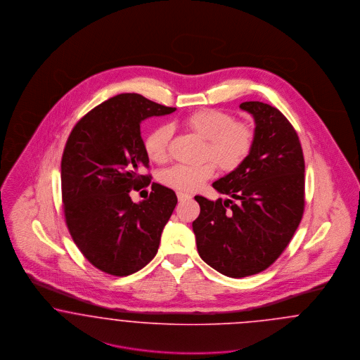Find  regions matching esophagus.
<instances>
[{
  "mask_svg": "<svg viewBox=\"0 0 360 360\" xmlns=\"http://www.w3.org/2000/svg\"><path fill=\"white\" fill-rule=\"evenodd\" d=\"M176 197H178V200H179V201H184V200H188V198H191V194L185 193V191H178V193H176Z\"/></svg>",
  "mask_w": 360,
  "mask_h": 360,
  "instance_id": "34e87169",
  "label": "esophagus"
}]
</instances>
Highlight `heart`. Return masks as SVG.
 <instances>
[{"label": "heart", "instance_id": "1", "mask_svg": "<svg viewBox=\"0 0 360 360\" xmlns=\"http://www.w3.org/2000/svg\"><path fill=\"white\" fill-rule=\"evenodd\" d=\"M184 124L206 140L205 156L212 158L224 172H233L250 156L255 132L244 121H233V117L219 109H201L190 113ZM170 125L154 128L144 141L148 158L156 163L167 160L172 141ZM214 165L205 162L202 165H175L162 174V182L181 191H194L204 185L206 179L213 176Z\"/></svg>", "mask_w": 360, "mask_h": 360}]
</instances>
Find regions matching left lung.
I'll return each instance as SVG.
<instances>
[{
  "mask_svg": "<svg viewBox=\"0 0 360 360\" xmlns=\"http://www.w3.org/2000/svg\"><path fill=\"white\" fill-rule=\"evenodd\" d=\"M240 108L255 120L252 151L213 182L238 204L195 195L201 212L193 221L200 257L231 278L270 267L290 243L305 207V160L295 129L269 103L248 101Z\"/></svg>",
  "mask_w": 360,
  "mask_h": 360,
  "instance_id": "left-lung-1",
  "label": "left lung"
}]
</instances>
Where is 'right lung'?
Returning a JSON list of instances; mask_svg holds the SVG:
<instances>
[{"instance_id": "obj_1", "label": "right lung", "mask_w": 360, "mask_h": 360, "mask_svg": "<svg viewBox=\"0 0 360 360\" xmlns=\"http://www.w3.org/2000/svg\"><path fill=\"white\" fill-rule=\"evenodd\" d=\"M175 110L124 93L91 109L68 139L60 163L65 220L84 257L106 274H134L158 252L176 195L153 184L150 197L136 204L129 191L151 182L141 174L150 160L140 122Z\"/></svg>"}]
</instances>
